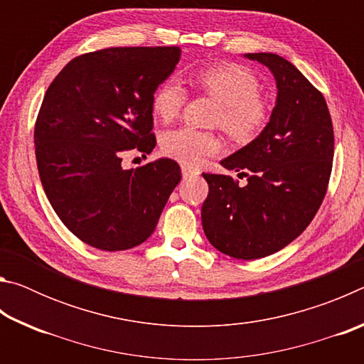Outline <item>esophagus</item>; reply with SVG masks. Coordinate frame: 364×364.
Here are the masks:
<instances>
[{
	"label": "esophagus",
	"mask_w": 364,
	"mask_h": 364,
	"mask_svg": "<svg viewBox=\"0 0 364 364\" xmlns=\"http://www.w3.org/2000/svg\"><path fill=\"white\" fill-rule=\"evenodd\" d=\"M181 173H183V178H191V176L199 175V170L194 167H189V165H181Z\"/></svg>",
	"instance_id": "1"
}]
</instances>
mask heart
<instances>
[{"instance_id":"obj_1","label":"heart","mask_w":364,"mask_h":364,"mask_svg":"<svg viewBox=\"0 0 364 364\" xmlns=\"http://www.w3.org/2000/svg\"><path fill=\"white\" fill-rule=\"evenodd\" d=\"M193 83L220 102L217 123L234 139L254 136L267 120V104L262 100L260 83L249 69L236 64H221L202 69ZM188 93L180 80L167 78L157 85L151 97L152 112L168 123L180 115ZM221 139L210 132L181 127L167 132L160 139L165 156L184 165H199L221 151Z\"/></svg>"}]
</instances>
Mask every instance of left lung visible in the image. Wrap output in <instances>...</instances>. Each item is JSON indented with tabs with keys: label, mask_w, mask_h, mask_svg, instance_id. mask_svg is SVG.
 Wrapping results in <instances>:
<instances>
[{
	"label": "left lung",
	"mask_w": 364,
	"mask_h": 364,
	"mask_svg": "<svg viewBox=\"0 0 364 364\" xmlns=\"http://www.w3.org/2000/svg\"><path fill=\"white\" fill-rule=\"evenodd\" d=\"M244 58L273 73L276 104L262 133L220 162L247 176L245 186L231 176L202 173L208 196L200 217L215 249L255 260L291 244L316 215L332 170L334 130L323 95L297 67L273 53Z\"/></svg>",
	"instance_id": "1"
}]
</instances>
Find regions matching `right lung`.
<instances>
[{"instance_id": "1", "label": "right lung", "mask_w": 364, "mask_h": 364, "mask_svg": "<svg viewBox=\"0 0 364 364\" xmlns=\"http://www.w3.org/2000/svg\"><path fill=\"white\" fill-rule=\"evenodd\" d=\"M176 46L107 48L72 59L49 85L35 154L49 204L78 239L127 250L156 230L181 180L175 160L125 170L122 156L156 147L151 97L180 63Z\"/></svg>"}]
</instances>
